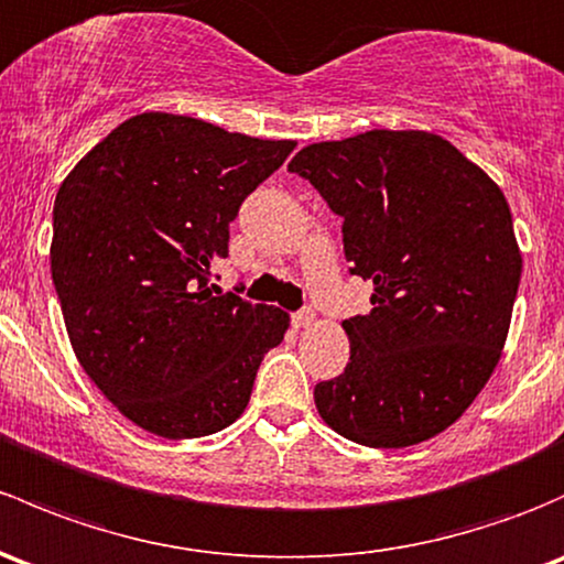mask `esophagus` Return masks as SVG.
I'll use <instances>...</instances> for the list:
<instances>
[{"mask_svg": "<svg viewBox=\"0 0 564 564\" xmlns=\"http://www.w3.org/2000/svg\"><path fill=\"white\" fill-rule=\"evenodd\" d=\"M313 322H316V313L311 311V307H305V311H297L292 316V324L297 329H307V327H313Z\"/></svg>", "mask_w": 564, "mask_h": 564, "instance_id": "1", "label": "esophagus"}]
</instances>
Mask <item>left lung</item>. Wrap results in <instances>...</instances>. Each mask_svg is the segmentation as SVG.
<instances>
[{
  "label": "left lung",
  "instance_id": "obj_1",
  "mask_svg": "<svg viewBox=\"0 0 564 564\" xmlns=\"http://www.w3.org/2000/svg\"><path fill=\"white\" fill-rule=\"evenodd\" d=\"M292 173L343 216L372 311L343 322L351 359L316 383L318 416L370 448L448 430L502 357L521 251L502 188L441 134L370 129L305 145Z\"/></svg>",
  "mask_w": 564,
  "mask_h": 564
}]
</instances>
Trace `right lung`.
I'll list each match as a JSON object with an SVG mask.
<instances>
[{
	"instance_id": "obj_1",
	"label": "right lung",
	"mask_w": 564,
	"mask_h": 564,
	"mask_svg": "<svg viewBox=\"0 0 564 564\" xmlns=\"http://www.w3.org/2000/svg\"><path fill=\"white\" fill-rule=\"evenodd\" d=\"M294 145L151 110L58 186L51 275L64 327L86 376L145 432L186 441L237 422L286 335L281 307L218 299L210 281L240 203Z\"/></svg>"
}]
</instances>
